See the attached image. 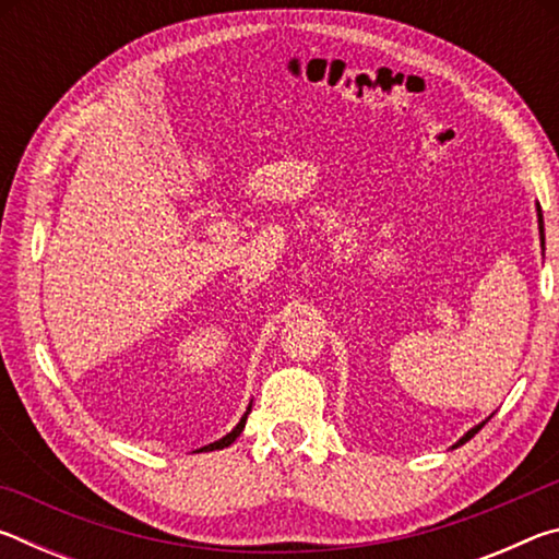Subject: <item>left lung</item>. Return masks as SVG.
Masks as SVG:
<instances>
[{
  "instance_id": "obj_1",
  "label": "left lung",
  "mask_w": 559,
  "mask_h": 559,
  "mask_svg": "<svg viewBox=\"0 0 559 559\" xmlns=\"http://www.w3.org/2000/svg\"><path fill=\"white\" fill-rule=\"evenodd\" d=\"M535 210H537V229H540V243H543V249H545V222H543V210H540V204H535ZM488 419H490V416H488ZM488 419H486V421H488ZM486 421H480V424H476V427H473V429H468V431L463 433V437H461L456 443H453L451 449H459L461 443H466L468 439L476 437V433H478L480 429H484V424H486Z\"/></svg>"
}]
</instances>
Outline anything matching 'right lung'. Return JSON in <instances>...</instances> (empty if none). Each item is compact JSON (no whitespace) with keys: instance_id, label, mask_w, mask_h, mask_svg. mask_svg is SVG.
<instances>
[{"instance_id":"1","label":"right lung","mask_w":559,"mask_h":559,"mask_svg":"<svg viewBox=\"0 0 559 559\" xmlns=\"http://www.w3.org/2000/svg\"><path fill=\"white\" fill-rule=\"evenodd\" d=\"M249 412H251V404H249V409L243 412V416L239 419V424H236V427L226 433V437H222L219 441H214V443H210V447H202V449H197V453H202V451H216V449H226V447H231V443L236 441V437H239V433L243 431V427H246V419H249Z\"/></svg>"}]
</instances>
